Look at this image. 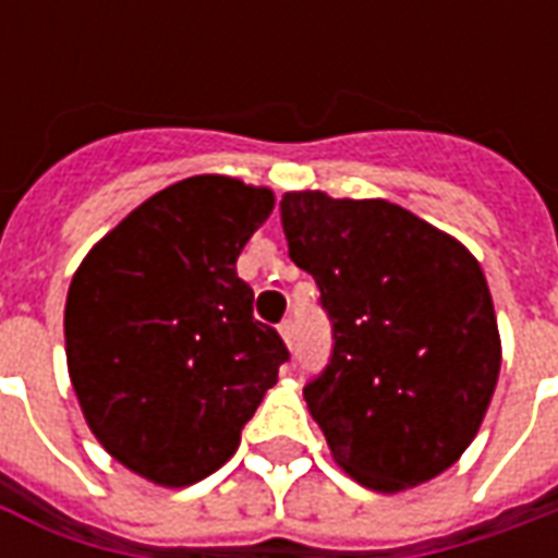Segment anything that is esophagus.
<instances>
[{"label":"esophagus","instance_id":"34e87169","mask_svg":"<svg viewBox=\"0 0 558 558\" xmlns=\"http://www.w3.org/2000/svg\"><path fill=\"white\" fill-rule=\"evenodd\" d=\"M280 338L287 340V347L295 343V323H292V319H283V323H280Z\"/></svg>","mask_w":558,"mask_h":558}]
</instances>
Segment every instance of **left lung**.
<instances>
[{"instance_id": "left-lung-1", "label": "left lung", "mask_w": 558, "mask_h": 558, "mask_svg": "<svg viewBox=\"0 0 558 558\" xmlns=\"http://www.w3.org/2000/svg\"><path fill=\"white\" fill-rule=\"evenodd\" d=\"M290 259L319 287L331 355L304 386L340 466L398 493L475 439L502 347L478 259L386 199H280Z\"/></svg>"}]
</instances>
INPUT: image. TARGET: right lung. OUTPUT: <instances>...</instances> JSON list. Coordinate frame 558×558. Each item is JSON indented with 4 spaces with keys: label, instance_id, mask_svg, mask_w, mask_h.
<instances>
[{
    "label": "right lung",
    "instance_id": "right-lung-1",
    "mask_svg": "<svg viewBox=\"0 0 558 558\" xmlns=\"http://www.w3.org/2000/svg\"><path fill=\"white\" fill-rule=\"evenodd\" d=\"M271 208L268 187L184 179L104 235L71 280L65 347L83 415L155 484L184 487L223 466L290 362L235 275Z\"/></svg>",
    "mask_w": 558,
    "mask_h": 558
}]
</instances>
